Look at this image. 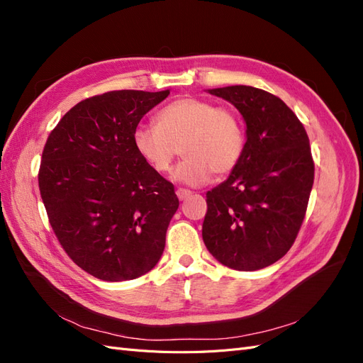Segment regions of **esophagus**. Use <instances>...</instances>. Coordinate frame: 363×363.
I'll return each mask as SVG.
<instances>
[{"label": "esophagus", "mask_w": 363, "mask_h": 363, "mask_svg": "<svg viewBox=\"0 0 363 363\" xmlns=\"http://www.w3.org/2000/svg\"><path fill=\"white\" fill-rule=\"evenodd\" d=\"M191 195H192V192H191V191H188V189H183V188L177 189V196H179V200H186V199H188V196H191Z\"/></svg>", "instance_id": "1"}]
</instances>
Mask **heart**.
<instances>
[{"label":"heart","instance_id":"obj_1","mask_svg":"<svg viewBox=\"0 0 363 363\" xmlns=\"http://www.w3.org/2000/svg\"><path fill=\"white\" fill-rule=\"evenodd\" d=\"M156 127H138L133 147L147 167L168 174L179 148L184 159L174 180L200 186L232 172L245 151V127L235 108L196 96H182L156 115Z\"/></svg>","mask_w":363,"mask_h":363}]
</instances>
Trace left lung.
Listing matches in <instances>:
<instances>
[{"instance_id": "left-lung-1", "label": "left lung", "mask_w": 363, "mask_h": 363, "mask_svg": "<svg viewBox=\"0 0 363 363\" xmlns=\"http://www.w3.org/2000/svg\"><path fill=\"white\" fill-rule=\"evenodd\" d=\"M232 103L247 123L244 156L206 194L203 240L223 265L256 271L294 245L315 177L309 138L279 96L252 86L208 91Z\"/></svg>"}]
</instances>
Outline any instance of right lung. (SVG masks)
Returning <instances> with one entry per match:
<instances>
[{
    "instance_id": "obj_1",
    "label": "right lung",
    "mask_w": 363,
    "mask_h": 363,
    "mask_svg": "<svg viewBox=\"0 0 363 363\" xmlns=\"http://www.w3.org/2000/svg\"><path fill=\"white\" fill-rule=\"evenodd\" d=\"M169 91H112L75 104L42 151L39 191L65 252L91 276L124 281L156 267L179 208L174 184L144 163L133 133Z\"/></svg>"
}]
</instances>
